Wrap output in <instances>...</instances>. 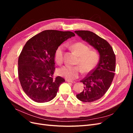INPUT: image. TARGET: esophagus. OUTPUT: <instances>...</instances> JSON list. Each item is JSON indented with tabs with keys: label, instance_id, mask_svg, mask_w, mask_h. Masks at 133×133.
Wrapping results in <instances>:
<instances>
[{
	"label": "esophagus",
	"instance_id": "1",
	"mask_svg": "<svg viewBox=\"0 0 133 133\" xmlns=\"http://www.w3.org/2000/svg\"><path fill=\"white\" fill-rule=\"evenodd\" d=\"M66 81L67 82H69V83H73V84H74V83H76V82L73 81V80H66Z\"/></svg>",
	"mask_w": 133,
	"mask_h": 133
}]
</instances>
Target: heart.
Returning <instances> with one entry per match:
<instances>
[{"label": "heart", "mask_w": 133, "mask_h": 133, "mask_svg": "<svg viewBox=\"0 0 133 133\" xmlns=\"http://www.w3.org/2000/svg\"><path fill=\"white\" fill-rule=\"evenodd\" d=\"M71 48L79 57L76 63L78 65H65L58 70L59 75L69 80L77 78L82 71L85 74L90 73L97 65L99 60L98 52L95 50H90L89 47L83 43H74L71 45ZM64 49V45H61L55 50L54 58L58 64L63 63Z\"/></svg>", "instance_id": "obj_1"}]
</instances>
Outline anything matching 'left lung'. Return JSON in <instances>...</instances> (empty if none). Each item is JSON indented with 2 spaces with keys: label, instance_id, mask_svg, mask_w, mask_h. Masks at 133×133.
<instances>
[{
  "label": "left lung",
  "instance_id": "1",
  "mask_svg": "<svg viewBox=\"0 0 133 133\" xmlns=\"http://www.w3.org/2000/svg\"><path fill=\"white\" fill-rule=\"evenodd\" d=\"M75 33L99 54L97 66L80 81L84 85V90L76 95L80 101L90 103L101 98L110 87L115 75V55L109 43L93 32L77 30Z\"/></svg>",
  "mask_w": 133,
  "mask_h": 133
}]
</instances>
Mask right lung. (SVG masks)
Here are the masks:
<instances>
[{
    "instance_id": "obj_1",
    "label": "right lung",
    "mask_w": 133,
    "mask_h": 133,
    "mask_svg": "<svg viewBox=\"0 0 133 133\" xmlns=\"http://www.w3.org/2000/svg\"><path fill=\"white\" fill-rule=\"evenodd\" d=\"M74 36L71 31L46 30L30 38L23 47L18 59L19 79L23 90L33 101L48 102L57 95L65 80L53 77L55 51Z\"/></svg>"
}]
</instances>
